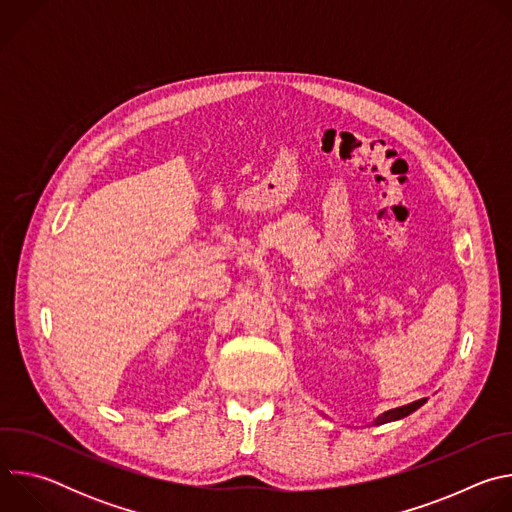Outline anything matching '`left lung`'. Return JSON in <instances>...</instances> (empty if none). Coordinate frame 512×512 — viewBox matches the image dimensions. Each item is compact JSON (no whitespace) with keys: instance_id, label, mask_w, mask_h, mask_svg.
<instances>
[{"instance_id":"1","label":"left lung","mask_w":512,"mask_h":512,"mask_svg":"<svg viewBox=\"0 0 512 512\" xmlns=\"http://www.w3.org/2000/svg\"><path fill=\"white\" fill-rule=\"evenodd\" d=\"M425 403V399H417L413 403H407V405H401V407H395V409H389V411H383L381 415H377L371 425H383V423H391V421H399L407 415H411L413 411H417L421 405Z\"/></svg>"}]
</instances>
